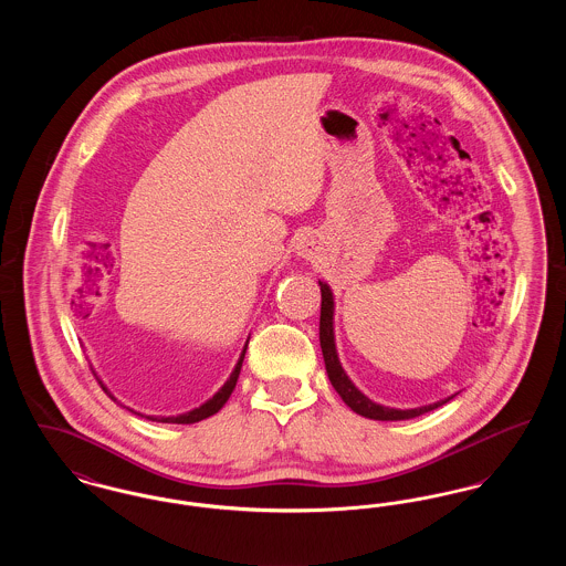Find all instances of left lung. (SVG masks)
<instances>
[{
    "mask_svg": "<svg viewBox=\"0 0 566 566\" xmlns=\"http://www.w3.org/2000/svg\"><path fill=\"white\" fill-rule=\"evenodd\" d=\"M321 284V295H323V303H321V348H323L324 365H326V374L333 384V388L339 392V397L344 399V403L350 407L352 411H356L358 416L371 418V420H409L416 416H422L431 409H437L443 403H448L452 397L437 401V403L424 405V407H416V409H395V407H384L367 399L354 384L350 377L346 376L339 356L335 350V333H333V293L328 289V284L318 282Z\"/></svg>",
    "mask_w": 566,
    "mask_h": 566,
    "instance_id": "8db88e82",
    "label": "left lung"
}]
</instances>
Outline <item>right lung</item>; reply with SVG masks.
<instances>
[{"instance_id": "obj_1", "label": "right lung", "mask_w": 566, "mask_h": 566, "mask_svg": "<svg viewBox=\"0 0 566 566\" xmlns=\"http://www.w3.org/2000/svg\"><path fill=\"white\" fill-rule=\"evenodd\" d=\"M245 348H248V344L243 346L242 356H240V360H238V365H235L233 374L229 376V379L224 381V386L216 392L214 397H212L210 401L199 405V407H197V409H192V411L180 413V416H167V418H153V416H148V420H157V422H165V424H192V422H199V420H206V418L214 416L216 411L229 401V397H231V392H233V388H235V384H238V377H240V371H242ZM112 399H114V397H112ZM114 401H116V399H114ZM132 411H134V409H132ZM135 413H137V411H135ZM137 416H142V413H137Z\"/></svg>"}]
</instances>
